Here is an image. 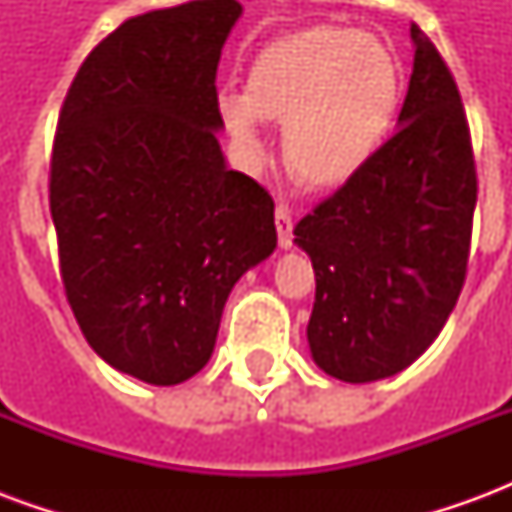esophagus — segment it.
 Masks as SVG:
<instances>
[{"instance_id":"esophagus-1","label":"esophagus","mask_w":512,"mask_h":512,"mask_svg":"<svg viewBox=\"0 0 512 512\" xmlns=\"http://www.w3.org/2000/svg\"><path fill=\"white\" fill-rule=\"evenodd\" d=\"M274 222H277L279 246H282V249H290V246H293V213H290L288 205H277Z\"/></svg>"}]
</instances>
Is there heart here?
Returning a JSON list of instances; mask_svg holds the SVG:
<instances>
[{
  "label": "heart",
  "instance_id": "1",
  "mask_svg": "<svg viewBox=\"0 0 512 512\" xmlns=\"http://www.w3.org/2000/svg\"><path fill=\"white\" fill-rule=\"evenodd\" d=\"M403 73L392 49L351 27L299 29L257 51L246 90H222L216 112L246 164L268 153L263 120L285 123V161L310 186H343L392 131Z\"/></svg>",
  "mask_w": 512,
  "mask_h": 512
}]
</instances>
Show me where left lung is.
I'll list each match as a JSON object with an SVG mask.
<instances>
[{
    "mask_svg": "<svg viewBox=\"0 0 512 512\" xmlns=\"http://www.w3.org/2000/svg\"><path fill=\"white\" fill-rule=\"evenodd\" d=\"M414 73L397 134L296 224L315 268L307 340L323 373L367 384L428 351L461 296L477 169L458 84L411 24Z\"/></svg>",
    "mask_w": 512,
    "mask_h": 512,
    "instance_id": "left-lung-1",
    "label": "left lung"
}]
</instances>
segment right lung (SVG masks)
Returning a JSON list of instances; mask_svg holds the SVG:
<instances>
[{
  "label": "right lung",
  "mask_w": 512,
  "mask_h": 512,
  "mask_svg": "<svg viewBox=\"0 0 512 512\" xmlns=\"http://www.w3.org/2000/svg\"><path fill=\"white\" fill-rule=\"evenodd\" d=\"M238 16L235 0H194L128 18L60 109L49 205L65 296L95 354L145 384L208 365L230 290L277 246L271 194L216 139Z\"/></svg>",
  "instance_id": "obj_1"
}]
</instances>
